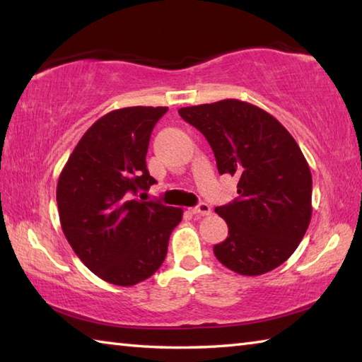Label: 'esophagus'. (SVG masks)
I'll return each mask as SVG.
<instances>
[{"label": "esophagus", "mask_w": 362, "mask_h": 362, "mask_svg": "<svg viewBox=\"0 0 362 362\" xmlns=\"http://www.w3.org/2000/svg\"><path fill=\"white\" fill-rule=\"evenodd\" d=\"M192 212L194 216H209L211 214V206L206 204V203H199L196 207H193Z\"/></svg>", "instance_id": "obj_1"}]
</instances>
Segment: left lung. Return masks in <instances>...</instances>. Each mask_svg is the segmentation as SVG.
Instances as JSON below:
<instances>
[{
  "label": "left lung",
  "mask_w": 362,
  "mask_h": 362,
  "mask_svg": "<svg viewBox=\"0 0 362 362\" xmlns=\"http://www.w3.org/2000/svg\"><path fill=\"white\" fill-rule=\"evenodd\" d=\"M179 115L207 139L220 174L238 175V198L216 212L228 238L217 260L243 276L278 268L303 240L311 220L310 166L281 122L252 103L225 99L183 107Z\"/></svg>",
  "instance_id": "8db88e82"
}]
</instances>
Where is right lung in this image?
Returning a JSON list of instances; mask_svg holds the SVG:
<instances>
[{
  "mask_svg": "<svg viewBox=\"0 0 362 362\" xmlns=\"http://www.w3.org/2000/svg\"><path fill=\"white\" fill-rule=\"evenodd\" d=\"M168 107H127L86 131L57 182L60 225L71 249L110 284L129 287L163 265L180 207L139 201L156 180L146 169L150 136Z\"/></svg>",
  "mask_w": 362,
  "mask_h": 362,
  "instance_id": "right-lung-1",
  "label": "right lung"
}]
</instances>
